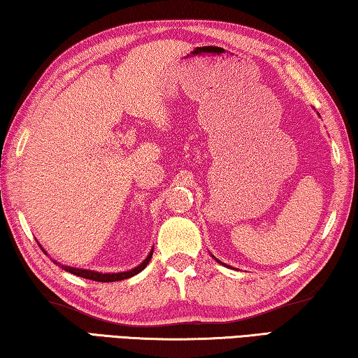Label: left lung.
I'll use <instances>...</instances> for the list:
<instances>
[{"label":"left lung","instance_id":"obj_1","mask_svg":"<svg viewBox=\"0 0 358 358\" xmlns=\"http://www.w3.org/2000/svg\"><path fill=\"white\" fill-rule=\"evenodd\" d=\"M213 257H215V256H213ZM216 260H217V259H216ZM217 262H220V260H217ZM221 264H222V262H221Z\"/></svg>","mask_w":358,"mask_h":358}]
</instances>
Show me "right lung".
I'll return each instance as SVG.
<instances>
[{"label":"right lung","instance_id":"1","mask_svg":"<svg viewBox=\"0 0 358 358\" xmlns=\"http://www.w3.org/2000/svg\"><path fill=\"white\" fill-rule=\"evenodd\" d=\"M45 252V250H42ZM47 254V252H45ZM151 256H153V250L150 251V254L147 256V259L143 260L141 265H137L136 268L128 270V271H120V273H99V271H94V270H83V268H74V266H68V265H62L58 264L57 260H53V262L58 264L62 266L63 270L69 271V273L76 275V276H80L85 278V280H92V281H99V282H113V281H121V280H128V278L134 276L137 273H141V271L145 268V266L148 265Z\"/></svg>","mask_w":358,"mask_h":358}]
</instances>
